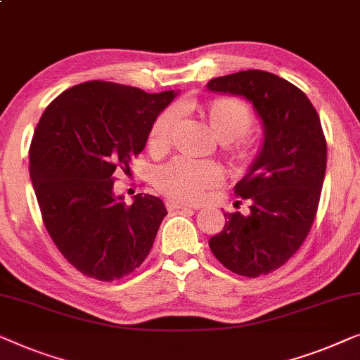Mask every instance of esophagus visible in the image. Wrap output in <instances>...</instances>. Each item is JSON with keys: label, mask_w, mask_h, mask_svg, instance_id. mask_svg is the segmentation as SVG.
<instances>
[{"label": "esophagus", "mask_w": 360, "mask_h": 360, "mask_svg": "<svg viewBox=\"0 0 360 360\" xmlns=\"http://www.w3.org/2000/svg\"><path fill=\"white\" fill-rule=\"evenodd\" d=\"M166 209L168 210H195V207L181 204L178 200H166Z\"/></svg>", "instance_id": "obj_1"}]
</instances>
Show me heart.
Wrapping results in <instances>:
<instances>
[{
    "label": "heart",
    "mask_w": 360,
    "mask_h": 360,
    "mask_svg": "<svg viewBox=\"0 0 360 360\" xmlns=\"http://www.w3.org/2000/svg\"><path fill=\"white\" fill-rule=\"evenodd\" d=\"M210 130L221 143L240 139L252 125V114L241 101L219 99L214 101L205 110ZM178 120L174 108L161 112L151 125L148 145L153 150H163L169 145L171 131ZM236 160H246L251 155V145L246 141L231 146ZM224 179V171L214 161L191 160L179 156L161 166L156 173V186L171 199L181 202H199L205 192L219 186Z\"/></svg>",
    "instance_id": "obj_1"
}]
</instances>
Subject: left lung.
<instances>
[{
	"label": "left lung",
	"mask_w": 360,
	"mask_h": 360,
	"mask_svg": "<svg viewBox=\"0 0 360 360\" xmlns=\"http://www.w3.org/2000/svg\"><path fill=\"white\" fill-rule=\"evenodd\" d=\"M207 88L246 98L264 129L261 151L235 186L250 214H225L209 246L238 276L269 274L295 255L315 220L326 171L320 117L302 89L261 70L214 78Z\"/></svg>",
	"instance_id": "left-lung-1"
}]
</instances>
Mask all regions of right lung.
Segmentation results:
<instances>
[{"label": "right lung", "instance_id": "add662e5", "mask_svg": "<svg viewBox=\"0 0 360 360\" xmlns=\"http://www.w3.org/2000/svg\"><path fill=\"white\" fill-rule=\"evenodd\" d=\"M174 91L86 81L47 105L29 150L30 179L50 238L70 264L112 282L134 272L153 246L166 207L114 194V174L145 148L151 125Z\"/></svg>", "mask_w": 360, "mask_h": 360}]
</instances>
